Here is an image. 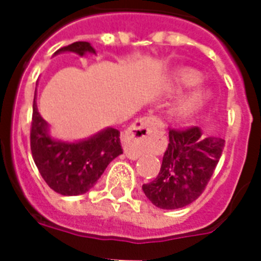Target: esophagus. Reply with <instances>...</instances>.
<instances>
[{"instance_id":"34e87169","label":"esophagus","mask_w":261,"mask_h":261,"mask_svg":"<svg viewBox=\"0 0 261 261\" xmlns=\"http://www.w3.org/2000/svg\"><path fill=\"white\" fill-rule=\"evenodd\" d=\"M162 130V123L156 116L137 120L124 135V153L129 159H137L153 147V137Z\"/></svg>"}]
</instances>
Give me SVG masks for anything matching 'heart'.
Returning a JSON list of instances; mask_svg holds the SVG:
<instances>
[{
	"label": "heart",
	"instance_id": "obj_1",
	"mask_svg": "<svg viewBox=\"0 0 261 261\" xmlns=\"http://www.w3.org/2000/svg\"><path fill=\"white\" fill-rule=\"evenodd\" d=\"M175 82H176V86L179 89L192 87L201 82V75L197 71L181 70L176 75ZM206 102H208V93H205L204 90H197V91H195L190 96H187L186 99L181 100L179 107H177V114L183 119H188V117L193 116L197 111L201 110Z\"/></svg>",
	"mask_w": 261,
	"mask_h": 261
}]
</instances>
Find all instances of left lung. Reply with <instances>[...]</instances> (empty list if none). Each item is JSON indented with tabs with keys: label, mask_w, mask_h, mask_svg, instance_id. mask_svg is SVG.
<instances>
[{
	"label": "left lung",
	"mask_w": 261,
	"mask_h": 261,
	"mask_svg": "<svg viewBox=\"0 0 261 261\" xmlns=\"http://www.w3.org/2000/svg\"><path fill=\"white\" fill-rule=\"evenodd\" d=\"M199 126L170 129L159 174L142 191L161 209H179L195 201L211 180L225 140L202 138Z\"/></svg>",
	"instance_id": "1"
}]
</instances>
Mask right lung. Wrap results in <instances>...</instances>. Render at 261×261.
<instances>
[{
  "label": "right lung",
  "instance_id": "right-lung-1",
  "mask_svg": "<svg viewBox=\"0 0 261 261\" xmlns=\"http://www.w3.org/2000/svg\"><path fill=\"white\" fill-rule=\"evenodd\" d=\"M62 52H74L84 56L85 53H95V49L87 41H75L60 48L55 55ZM35 96L30 140L32 158L39 172L45 183L60 195L86 193L95 186L111 161L123 154L120 132L115 128H107L84 141L53 140L48 133L47 121L39 114Z\"/></svg>",
  "mask_w": 261,
  "mask_h": 261
}]
</instances>
